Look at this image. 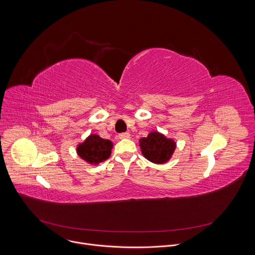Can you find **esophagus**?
<instances>
[{"mask_svg":"<svg viewBox=\"0 0 255 255\" xmlns=\"http://www.w3.org/2000/svg\"><path fill=\"white\" fill-rule=\"evenodd\" d=\"M119 138L120 139H129L130 138V134L128 132L121 133V134H119Z\"/></svg>","mask_w":255,"mask_h":255,"instance_id":"esophagus-1","label":"esophagus"}]
</instances>
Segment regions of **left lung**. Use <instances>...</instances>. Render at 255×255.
I'll return each instance as SVG.
<instances>
[{"label":"left lung","mask_w":255,"mask_h":255,"mask_svg":"<svg viewBox=\"0 0 255 255\" xmlns=\"http://www.w3.org/2000/svg\"><path fill=\"white\" fill-rule=\"evenodd\" d=\"M142 155L147 160L156 163H166L172 156L176 143L172 138H167L158 131H151L146 137L139 140Z\"/></svg>","instance_id":"8db88e82"}]
</instances>
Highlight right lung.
Here are the masks:
<instances>
[{
    "label": "right lung",
    "instance_id": "add662e5",
    "mask_svg": "<svg viewBox=\"0 0 255 255\" xmlns=\"http://www.w3.org/2000/svg\"><path fill=\"white\" fill-rule=\"evenodd\" d=\"M113 142L101 138L97 134H90L82 143L78 144L77 153L86 162L98 165L111 155Z\"/></svg>",
    "mask_w": 255,
    "mask_h": 255
}]
</instances>
